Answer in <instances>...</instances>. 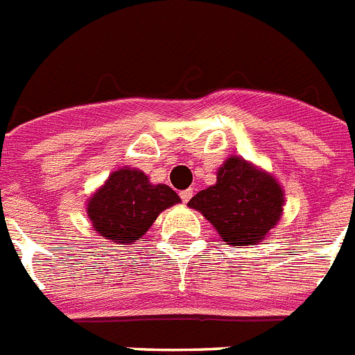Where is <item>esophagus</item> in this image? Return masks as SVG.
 Returning a JSON list of instances; mask_svg holds the SVG:
<instances>
[{"mask_svg": "<svg viewBox=\"0 0 355 355\" xmlns=\"http://www.w3.org/2000/svg\"><path fill=\"white\" fill-rule=\"evenodd\" d=\"M180 198H182V202H184V203H187V202H189V200L193 198V189L180 191Z\"/></svg>", "mask_w": 355, "mask_h": 355, "instance_id": "esophagus-1", "label": "esophagus"}]
</instances>
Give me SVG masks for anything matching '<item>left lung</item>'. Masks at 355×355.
<instances>
[{"instance_id":"obj_1","label":"left lung","mask_w":355,"mask_h":355,"mask_svg":"<svg viewBox=\"0 0 355 355\" xmlns=\"http://www.w3.org/2000/svg\"><path fill=\"white\" fill-rule=\"evenodd\" d=\"M214 225L227 245H257L279 223L284 191L279 182L241 157H229L218 169L214 186L187 203Z\"/></svg>"}]
</instances>
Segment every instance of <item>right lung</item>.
Returning <instances> with one entry per match:
<instances>
[{"label": "right lung", "mask_w": 355, "mask_h": 355, "mask_svg": "<svg viewBox=\"0 0 355 355\" xmlns=\"http://www.w3.org/2000/svg\"><path fill=\"white\" fill-rule=\"evenodd\" d=\"M180 202L166 184L153 186L135 168H119L87 200V216L103 239L116 245H132L152 227L164 209Z\"/></svg>", "instance_id": "1"}]
</instances>
